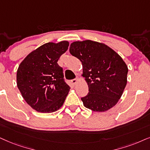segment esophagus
<instances>
[{
	"mask_svg": "<svg viewBox=\"0 0 150 150\" xmlns=\"http://www.w3.org/2000/svg\"><path fill=\"white\" fill-rule=\"evenodd\" d=\"M79 81V79L78 78H75V79H72L71 80V82H72V84H73V85H75L77 84V82H78Z\"/></svg>",
	"mask_w": 150,
	"mask_h": 150,
	"instance_id": "34e87169",
	"label": "esophagus"
}]
</instances>
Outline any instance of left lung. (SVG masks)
I'll use <instances>...</instances> for the list:
<instances>
[{
    "label": "left lung",
    "mask_w": 150,
    "mask_h": 150,
    "mask_svg": "<svg viewBox=\"0 0 150 150\" xmlns=\"http://www.w3.org/2000/svg\"><path fill=\"white\" fill-rule=\"evenodd\" d=\"M70 53L81 62L88 93L81 98L84 107L104 112L122 96L127 82L128 68L122 57L105 43L91 40L75 41Z\"/></svg>",
    "instance_id": "left-lung-1"
}]
</instances>
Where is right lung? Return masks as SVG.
<instances>
[{"instance_id": "add662e5", "label": "right lung", "mask_w": 150, "mask_h": 150, "mask_svg": "<svg viewBox=\"0 0 150 150\" xmlns=\"http://www.w3.org/2000/svg\"><path fill=\"white\" fill-rule=\"evenodd\" d=\"M69 45L67 41L45 43L18 66L17 86L25 102L38 112L52 113L64 105L71 87L64 81L63 69L57 62Z\"/></svg>"}]
</instances>
